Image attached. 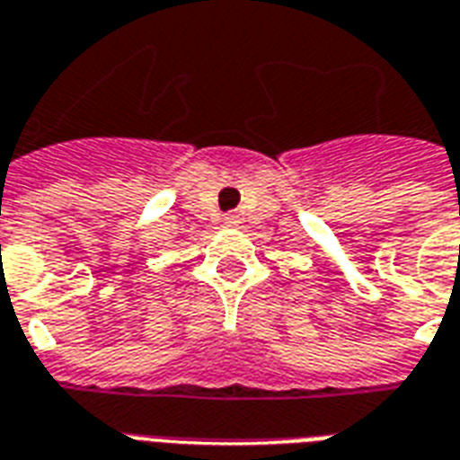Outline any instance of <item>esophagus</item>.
<instances>
[{
  "mask_svg": "<svg viewBox=\"0 0 460 460\" xmlns=\"http://www.w3.org/2000/svg\"><path fill=\"white\" fill-rule=\"evenodd\" d=\"M226 224H229V226H236V224H239V214H226Z\"/></svg>",
  "mask_w": 460,
  "mask_h": 460,
  "instance_id": "1",
  "label": "esophagus"
}]
</instances>
